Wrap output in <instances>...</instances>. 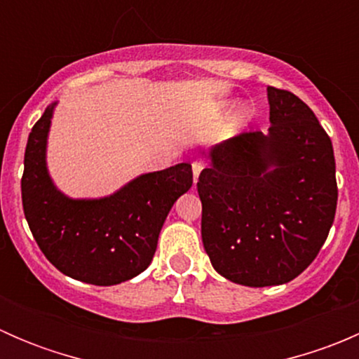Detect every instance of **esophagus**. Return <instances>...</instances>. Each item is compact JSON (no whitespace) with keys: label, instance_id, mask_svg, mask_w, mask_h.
Returning <instances> with one entry per match:
<instances>
[{"label":"esophagus","instance_id":"esophagus-1","mask_svg":"<svg viewBox=\"0 0 359 359\" xmlns=\"http://www.w3.org/2000/svg\"><path fill=\"white\" fill-rule=\"evenodd\" d=\"M201 170H203V163H201V161H194V163H193V175H194V182H196L198 177H200Z\"/></svg>","mask_w":359,"mask_h":359}]
</instances>
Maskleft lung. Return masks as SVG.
<instances>
[{
	"instance_id": "1",
	"label": "left lung",
	"mask_w": 359,
	"mask_h": 359,
	"mask_svg": "<svg viewBox=\"0 0 359 359\" xmlns=\"http://www.w3.org/2000/svg\"><path fill=\"white\" fill-rule=\"evenodd\" d=\"M267 99L269 133L213 147L198 180L203 247L217 273L245 287L299 276L323 247L339 196L332 140L311 107L274 86Z\"/></svg>"
}]
</instances>
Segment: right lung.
<instances>
[{
  "instance_id": "add662e5",
  "label": "right lung",
  "mask_w": 359,
  "mask_h": 359,
  "mask_svg": "<svg viewBox=\"0 0 359 359\" xmlns=\"http://www.w3.org/2000/svg\"><path fill=\"white\" fill-rule=\"evenodd\" d=\"M52 107L29 133L24 156V215L46 259L67 276L99 287L123 283L147 269L170 208L193 186L189 163L146 173L104 200H69L45 165Z\"/></svg>"
}]
</instances>
